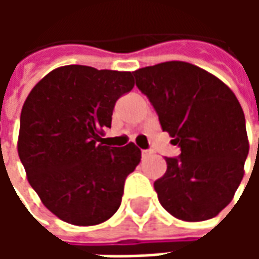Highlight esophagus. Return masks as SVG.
<instances>
[{"label":"esophagus","mask_w":259,"mask_h":259,"mask_svg":"<svg viewBox=\"0 0 259 259\" xmlns=\"http://www.w3.org/2000/svg\"><path fill=\"white\" fill-rule=\"evenodd\" d=\"M150 155H151V152L148 151V150H143V151H141V157L143 158H148Z\"/></svg>","instance_id":"1"}]
</instances>
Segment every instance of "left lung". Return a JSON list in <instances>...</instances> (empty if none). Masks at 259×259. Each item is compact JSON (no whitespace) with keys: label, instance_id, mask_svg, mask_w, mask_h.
Wrapping results in <instances>:
<instances>
[{"label":"left lung","instance_id":"obj_1","mask_svg":"<svg viewBox=\"0 0 259 259\" xmlns=\"http://www.w3.org/2000/svg\"><path fill=\"white\" fill-rule=\"evenodd\" d=\"M163 132L180 148L154 189L166 211L187 222L217 217L233 198L248 155L244 112L233 91L195 65L179 61L133 72Z\"/></svg>","mask_w":259,"mask_h":259}]
</instances>
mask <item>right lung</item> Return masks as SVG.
I'll use <instances>...</instances> for the list:
<instances>
[{
	"label": "right lung",
	"instance_id": "obj_1",
	"mask_svg": "<svg viewBox=\"0 0 259 259\" xmlns=\"http://www.w3.org/2000/svg\"><path fill=\"white\" fill-rule=\"evenodd\" d=\"M135 85L130 72L68 65L50 72L26 98L18 152L27 180L54 215L77 226L118 211L124 180L141 151L101 143L115 104Z\"/></svg>",
	"mask_w": 259,
	"mask_h": 259
}]
</instances>
